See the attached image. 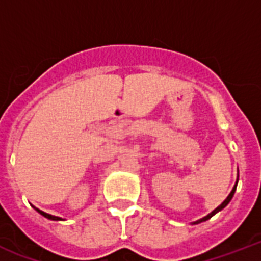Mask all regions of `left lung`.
Returning a JSON list of instances; mask_svg holds the SVG:
<instances>
[{"instance_id": "left-lung-1", "label": "left lung", "mask_w": 261, "mask_h": 261, "mask_svg": "<svg viewBox=\"0 0 261 261\" xmlns=\"http://www.w3.org/2000/svg\"><path fill=\"white\" fill-rule=\"evenodd\" d=\"M237 182H239V178H237ZM237 182H236V186L233 187V190H231V192H230V194H229V196H227V198L225 199V200H223V203H222V204H219V206L217 207V208H215L214 211H211L210 214L207 215V217H204V218H202V219H199L198 222H194V223L204 222V221H207V219H210L211 217H213V215H214V214H217V213H218V211H221V210H222L223 207H226V206H227V203L230 202V200H231V198H233V195H234V192H236V188H237Z\"/></svg>"}]
</instances>
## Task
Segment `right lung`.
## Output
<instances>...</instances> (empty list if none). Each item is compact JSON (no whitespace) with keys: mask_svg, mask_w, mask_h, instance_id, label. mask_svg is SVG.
Segmentation results:
<instances>
[{"mask_svg":"<svg viewBox=\"0 0 261 261\" xmlns=\"http://www.w3.org/2000/svg\"><path fill=\"white\" fill-rule=\"evenodd\" d=\"M36 211H38V213H40V214L43 215V217H46V218H48V219H53V221H59V217H54V215H50V214H47V213H44V211H40L39 210V208H36Z\"/></svg>","mask_w":261,"mask_h":261,"instance_id":"1","label":"right lung"}]
</instances>
